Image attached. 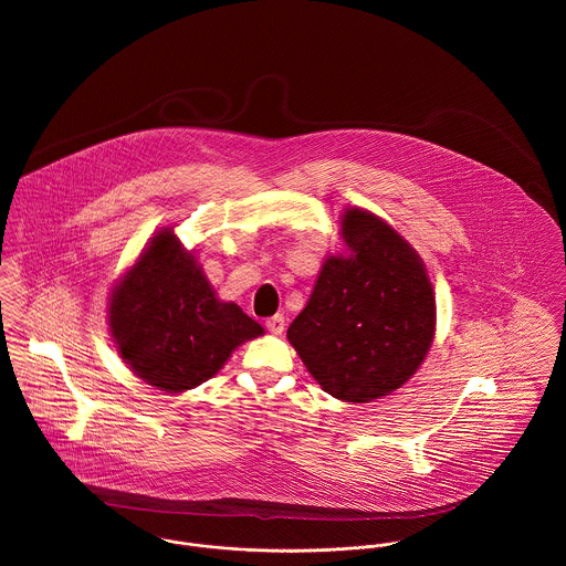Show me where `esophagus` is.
<instances>
[{
	"mask_svg": "<svg viewBox=\"0 0 566 566\" xmlns=\"http://www.w3.org/2000/svg\"><path fill=\"white\" fill-rule=\"evenodd\" d=\"M284 325H286V321H284L282 314H275V316L266 318V323H264V327H266L271 334H275V336H280V334L284 332Z\"/></svg>",
	"mask_w": 566,
	"mask_h": 566,
	"instance_id": "1",
	"label": "esophagus"
}]
</instances>
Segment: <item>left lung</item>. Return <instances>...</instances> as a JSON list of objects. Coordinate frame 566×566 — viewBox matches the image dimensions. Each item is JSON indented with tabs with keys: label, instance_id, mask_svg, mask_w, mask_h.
<instances>
[{
	"label": "left lung",
	"instance_id": "8db88e82",
	"mask_svg": "<svg viewBox=\"0 0 566 566\" xmlns=\"http://www.w3.org/2000/svg\"><path fill=\"white\" fill-rule=\"evenodd\" d=\"M347 254L327 256L286 336L316 384L345 402L398 390L436 336V295L418 252L364 209L340 218Z\"/></svg>",
	"mask_w": 566,
	"mask_h": 566
}]
</instances>
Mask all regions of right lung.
Listing matches in <instances>:
<instances>
[{
	"label": "right lung",
	"instance_id": "1",
	"mask_svg": "<svg viewBox=\"0 0 566 566\" xmlns=\"http://www.w3.org/2000/svg\"><path fill=\"white\" fill-rule=\"evenodd\" d=\"M107 321L130 370L170 394L198 388L234 348L264 334L239 305L219 302L172 228L159 230L112 289Z\"/></svg>",
	"mask_w": 566,
	"mask_h": 566
}]
</instances>
